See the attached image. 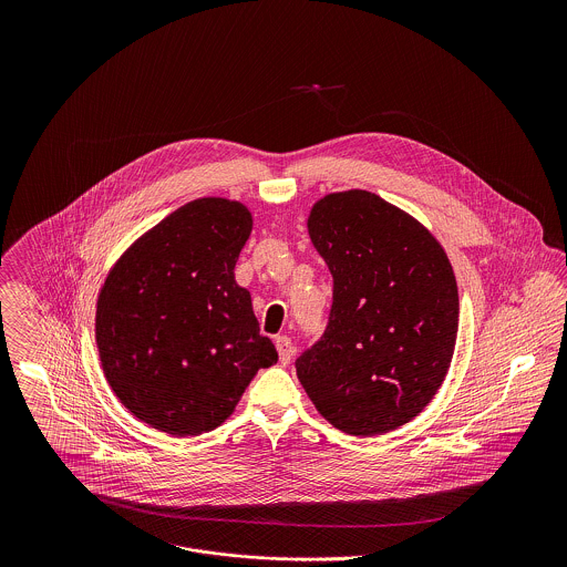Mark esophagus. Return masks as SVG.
<instances>
[{"label":"esophagus","instance_id":"1","mask_svg":"<svg viewBox=\"0 0 567 567\" xmlns=\"http://www.w3.org/2000/svg\"><path fill=\"white\" fill-rule=\"evenodd\" d=\"M275 347H277V353H279V362L281 364H290L292 355H295V344L288 336H277L275 340Z\"/></svg>","mask_w":567,"mask_h":567}]
</instances>
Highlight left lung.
Listing matches in <instances>:
<instances>
[{"instance_id": "1", "label": "left lung", "mask_w": 567, "mask_h": 567, "mask_svg": "<svg viewBox=\"0 0 567 567\" xmlns=\"http://www.w3.org/2000/svg\"><path fill=\"white\" fill-rule=\"evenodd\" d=\"M308 231L333 277L323 336L295 362L324 419L373 436L436 395L458 331V288L441 244L378 194L319 200Z\"/></svg>"}]
</instances>
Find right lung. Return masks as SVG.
<instances>
[{
    "mask_svg": "<svg viewBox=\"0 0 567 567\" xmlns=\"http://www.w3.org/2000/svg\"><path fill=\"white\" fill-rule=\"evenodd\" d=\"M252 220L240 203L183 205L115 264L97 299L104 375L137 419L194 436L218 427L277 362L234 277Z\"/></svg>",
    "mask_w": 567,
    "mask_h": 567,
    "instance_id": "obj_1",
    "label": "right lung"
}]
</instances>
